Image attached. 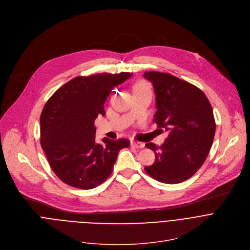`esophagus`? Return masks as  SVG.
I'll return each mask as SVG.
<instances>
[{
  "label": "esophagus",
  "instance_id": "34e87169",
  "mask_svg": "<svg viewBox=\"0 0 250 250\" xmlns=\"http://www.w3.org/2000/svg\"><path fill=\"white\" fill-rule=\"evenodd\" d=\"M131 145H132V147H134V148H137V149H141V148H144V143H142V142H138V141H132L131 142Z\"/></svg>",
  "mask_w": 250,
  "mask_h": 250
}]
</instances>
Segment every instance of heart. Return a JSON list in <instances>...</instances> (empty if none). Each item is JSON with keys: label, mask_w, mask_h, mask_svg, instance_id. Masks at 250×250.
Listing matches in <instances>:
<instances>
[{"label": "heart", "mask_w": 250, "mask_h": 250, "mask_svg": "<svg viewBox=\"0 0 250 250\" xmlns=\"http://www.w3.org/2000/svg\"><path fill=\"white\" fill-rule=\"evenodd\" d=\"M134 91H150V88H149V85L145 83V82H138L135 85H134V88H133Z\"/></svg>", "instance_id": "heart-1"}]
</instances>
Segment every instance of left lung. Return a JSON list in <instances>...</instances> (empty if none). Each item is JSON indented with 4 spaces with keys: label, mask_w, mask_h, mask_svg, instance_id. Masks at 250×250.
Listing matches in <instances>:
<instances>
[{
    "label": "left lung",
    "mask_w": 250,
    "mask_h": 250,
    "mask_svg": "<svg viewBox=\"0 0 250 250\" xmlns=\"http://www.w3.org/2000/svg\"><path fill=\"white\" fill-rule=\"evenodd\" d=\"M144 78L156 94L154 122L169 132L163 145L146 144L156 159L145 170L163 183L183 182L199 170L210 151L216 128L212 107L200 88L170 74L145 72Z\"/></svg>",
    "instance_id": "1"
}]
</instances>
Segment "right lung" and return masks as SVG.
I'll return each mask as SVG.
<instances>
[{"instance_id":"1","label":"right lung","mask_w":250,"mask_h":250,"mask_svg":"<svg viewBox=\"0 0 250 250\" xmlns=\"http://www.w3.org/2000/svg\"><path fill=\"white\" fill-rule=\"evenodd\" d=\"M132 73H101L77 77L66 83L45 103L40 118L41 145L49 166L67 185L89 190L112 173L118 154L129 146L126 139L104 137L95 141L94 121L104 116L112 89Z\"/></svg>"}]
</instances>
